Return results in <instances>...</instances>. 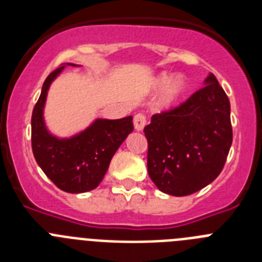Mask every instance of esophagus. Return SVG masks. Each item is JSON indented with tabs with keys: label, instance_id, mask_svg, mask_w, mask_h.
Segmentation results:
<instances>
[{
	"label": "esophagus",
	"instance_id": "34e87169",
	"mask_svg": "<svg viewBox=\"0 0 262 262\" xmlns=\"http://www.w3.org/2000/svg\"><path fill=\"white\" fill-rule=\"evenodd\" d=\"M147 124V118L142 113H138V114L134 117V126H135L136 131H142L144 128V126Z\"/></svg>",
	"mask_w": 262,
	"mask_h": 262
}]
</instances>
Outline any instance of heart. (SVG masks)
<instances>
[{
	"label": "heart",
	"mask_w": 262,
	"mask_h": 262,
	"mask_svg": "<svg viewBox=\"0 0 262 262\" xmlns=\"http://www.w3.org/2000/svg\"><path fill=\"white\" fill-rule=\"evenodd\" d=\"M169 82V76L168 75H161L156 78L155 81V85L157 88L165 86ZM186 92V82L182 77H176L174 80L168 84V86L164 90L163 96L160 98V103L165 107H172L176 103L181 99V97L184 96V93Z\"/></svg>",
	"instance_id": "1"
}]
</instances>
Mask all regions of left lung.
Listing matches in <instances>:
<instances>
[{
	"instance_id": "obj_1",
	"label": "left lung",
	"mask_w": 262,
	"mask_h": 262,
	"mask_svg": "<svg viewBox=\"0 0 262 262\" xmlns=\"http://www.w3.org/2000/svg\"><path fill=\"white\" fill-rule=\"evenodd\" d=\"M231 106L212 73L177 107L152 115L144 127L148 174L163 193L190 195L211 184L232 144Z\"/></svg>"
}]
</instances>
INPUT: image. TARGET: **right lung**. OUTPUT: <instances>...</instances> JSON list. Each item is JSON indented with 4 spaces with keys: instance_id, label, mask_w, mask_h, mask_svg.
Listing matches in <instances>:
<instances>
[{
    "instance_id": "1",
    "label": "right lung",
    "mask_w": 262,
    "mask_h": 262,
    "mask_svg": "<svg viewBox=\"0 0 262 262\" xmlns=\"http://www.w3.org/2000/svg\"><path fill=\"white\" fill-rule=\"evenodd\" d=\"M64 66L46 78L31 117V147L36 163L59 189L85 193L96 189L107 172L110 161L124 139L133 133V117L97 119L90 127L69 139H57L45 126L43 107L48 88Z\"/></svg>"
}]
</instances>
